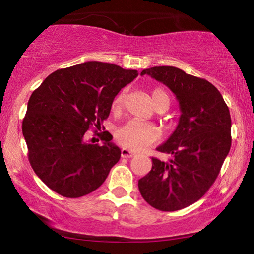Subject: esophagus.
<instances>
[{
    "instance_id": "1",
    "label": "esophagus",
    "mask_w": 254,
    "mask_h": 254,
    "mask_svg": "<svg viewBox=\"0 0 254 254\" xmlns=\"http://www.w3.org/2000/svg\"><path fill=\"white\" fill-rule=\"evenodd\" d=\"M135 155V153L133 151H130V149H127V148H122L121 149V156L122 158H132V156Z\"/></svg>"
}]
</instances>
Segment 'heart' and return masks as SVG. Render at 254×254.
Instances as JSON below:
<instances>
[{"label":"heart","instance_id":"1","mask_svg":"<svg viewBox=\"0 0 254 254\" xmlns=\"http://www.w3.org/2000/svg\"><path fill=\"white\" fill-rule=\"evenodd\" d=\"M125 92H120L115 96L113 101L112 109L114 112H120L124 107L125 102ZM152 101L155 108H165L170 107V95L167 92L161 88H155L152 94ZM160 137V129L151 122H146L141 120L127 121L126 124L119 127L115 132V140L120 143L121 146L126 148L133 149V151H141L152 143L158 141Z\"/></svg>","mask_w":254,"mask_h":254}]
</instances>
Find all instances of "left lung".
<instances>
[{"mask_svg":"<svg viewBox=\"0 0 254 254\" xmlns=\"http://www.w3.org/2000/svg\"><path fill=\"white\" fill-rule=\"evenodd\" d=\"M145 74L175 94L181 115L173 134L156 148L172 155L170 162L152 158L151 172L137 186L152 207L178 211L198 201L217 179L232 142L230 111L207 80L170 65L143 69Z\"/></svg>","mask_w":254,"mask_h":254,"instance_id":"8db88e82","label":"left lung"}]
</instances>
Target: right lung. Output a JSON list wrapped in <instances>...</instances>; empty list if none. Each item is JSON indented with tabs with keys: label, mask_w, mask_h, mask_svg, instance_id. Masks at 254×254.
Returning a JSON list of instances; mask_svg holds the SVG:
<instances>
[{
	"label": "right lung",
	"mask_w": 254,
	"mask_h": 254,
	"mask_svg": "<svg viewBox=\"0 0 254 254\" xmlns=\"http://www.w3.org/2000/svg\"><path fill=\"white\" fill-rule=\"evenodd\" d=\"M136 76L137 70L88 61L54 71L34 90L22 133L31 167L49 189L80 198L103 184L121 151L107 130L95 134L103 145L87 142L86 132L101 128L115 96Z\"/></svg>",
	"instance_id": "1"
}]
</instances>
